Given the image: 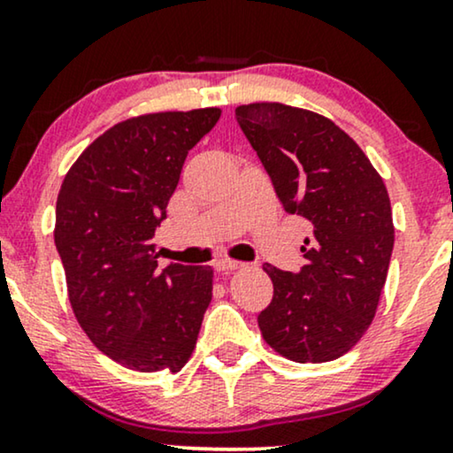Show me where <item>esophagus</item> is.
I'll use <instances>...</instances> for the list:
<instances>
[{
	"mask_svg": "<svg viewBox=\"0 0 453 453\" xmlns=\"http://www.w3.org/2000/svg\"><path fill=\"white\" fill-rule=\"evenodd\" d=\"M242 266H244V264L236 262V259H219V262L215 264V268L219 270V273H230V270H238Z\"/></svg>",
	"mask_w": 453,
	"mask_h": 453,
	"instance_id": "esophagus-1",
	"label": "esophagus"
}]
</instances>
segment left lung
Instances as JSON below:
<instances>
[{"label": "left lung", "instance_id": "1", "mask_svg": "<svg viewBox=\"0 0 453 453\" xmlns=\"http://www.w3.org/2000/svg\"><path fill=\"white\" fill-rule=\"evenodd\" d=\"M279 202L309 227L306 264H266L273 300L257 315L264 341L294 362H330L362 339L375 317L394 249L381 176L353 140L321 114L262 102L236 108Z\"/></svg>", "mask_w": 453, "mask_h": 453}]
</instances>
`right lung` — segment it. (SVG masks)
<instances>
[{
  "instance_id": "right-lung-1",
  "label": "right lung",
  "mask_w": 453,
  "mask_h": 453,
  "mask_svg": "<svg viewBox=\"0 0 453 453\" xmlns=\"http://www.w3.org/2000/svg\"><path fill=\"white\" fill-rule=\"evenodd\" d=\"M219 117L200 108L117 123L85 149L57 197L55 247L78 324L132 371L179 372L211 304L212 270L159 268L153 238L187 153Z\"/></svg>"
}]
</instances>
